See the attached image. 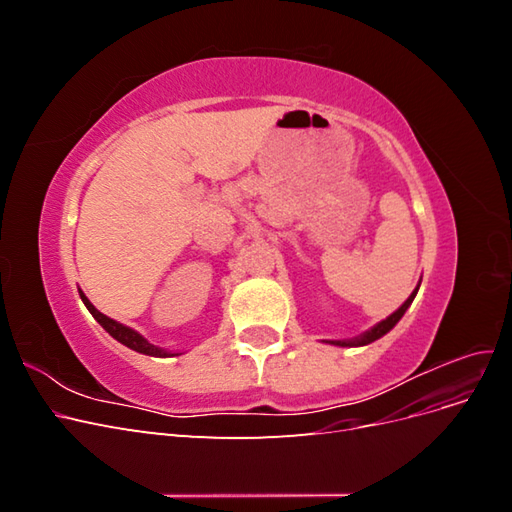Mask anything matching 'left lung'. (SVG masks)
Segmentation results:
<instances>
[{"label": "left lung", "mask_w": 512, "mask_h": 512, "mask_svg": "<svg viewBox=\"0 0 512 512\" xmlns=\"http://www.w3.org/2000/svg\"><path fill=\"white\" fill-rule=\"evenodd\" d=\"M416 292H418V286L412 290V294L410 297L406 299V303L401 305L397 312H393L389 318L386 320H382V322H378L376 327H371L369 331H365L363 335H359V337H354V339H335V342H329V344H333V346H342V348H352V346H367V344H371V342H376V339H380L382 335H386L389 333L395 324L401 320V316L406 314V309L412 305V301H414V297H416Z\"/></svg>", "instance_id": "left-lung-1"}]
</instances>
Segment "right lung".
<instances>
[{
    "label": "right lung",
    "mask_w": 512,
    "mask_h": 512,
    "mask_svg": "<svg viewBox=\"0 0 512 512\" xmlns=\"http://www.w3.org/2000/svg\"><path fill=\"white\" fill-rule=\"evenodd\" d=\"M79 294H81V299H83L85 307L89 309V314L94 316V318L100 322V327H102L108 335L115 337L119 344L128 346L130 350H136V352H141V354H149V356H175V354H170V352H166V350H162V348H158V346L149 344L141 333H136L134 329L126 327V324H121V322H117V320H113V318L104 316L102 312H98V309H96L94 305H91V301L85 297L83 290H79Z\"/></svg>",
    "instance_id": "1"
}]
</instances>
